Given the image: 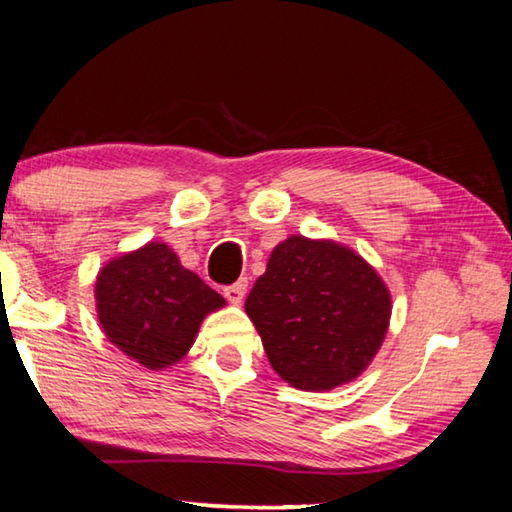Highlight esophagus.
<instances>
[{"label": "esophagus", "mask_w": 512, "mask_h": 512, "mask_svg": "<svg viewBox=\"0 0 512 512\" xmlns=\"http://www.w3.org/2000/svg\"><path fill=\"white\" fill-rule=\"evenodd\" d=\"M246 280H239V282H234V285H230V287H225L223 289V294H225V298L230 300L232 305H241V300H243V296H246Z\"/></svg>", "instance_id": "esophagus-1"}]
</instances>
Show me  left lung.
<instances>
[{
	"label": "left lung",
	"mask_w": 512,
	"mask_h": 512,
	"mask_svg": "<svg viewBox=\"0 0 512 512\" xmlns=\"http://www.w3.org/2000/svg\"><path fill=\"white\" fill-rule=\"evenodd\" d=\"M273 371L296 389L328 392L367 371L385 342L392 294L353 248L291 234L273 248L246 298Z\"/></svg>",
	"instance_id": "obj_1"
}]
</instances>
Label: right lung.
<instances>
[{"label":"right lung","instance_id":"1","mask_svg":"<svg viewBox=\"0 0 512 512\" xmlns=\"http://www.w3.org/2000/svg\"><path fill=\"white\" fill-rule=\"evenodd\" d=\"M221 307L225 298L184 269L164 241L111 257L95 278L102 332L150 371L175 367L191 351L202 321Z\"/></svg>","mask_w":512,"mask_h":512}]
</instances>
